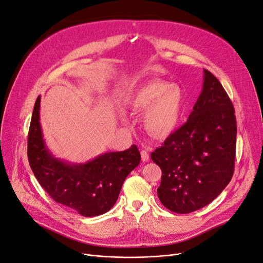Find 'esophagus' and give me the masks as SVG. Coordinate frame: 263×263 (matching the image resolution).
<instances>
[{
    "label": "esophagus",
    "instance_id": "34e87169",
    "mask_svg": "<svg viewBox=\"0 0 263 263\" xmlns=\"http://www.w3.org/2000/svg\"><path fill=\"white\" fill-rule=\"evenodd\" d=\"M149 151H150V148L149 147H145L144 149L141 150V160L146 162V161H149Z\"/></svg>",
    "mask_w": 263,
    "mask_h": 263
}]
</instances>
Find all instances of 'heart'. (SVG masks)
Masks as SVG:
<instances>
[{
	"label": "heart",
	"mask_w": 263,
	"mask_h": 263,
	"mask_svg": "<svg viewBox=\"0 0 263 263\" xmlns=\"http://www.w3.org/2000/svg\"><path fill=\"white\" fill-rule=\"evenodd\" d=\"M130 107L143 113L145 129L157 138H165L178 128L184 109V97L180 87L163 80H153L138 87L130 100Z\"/></svg>",
	"instance_id": "obj_1"
}]
</instances>
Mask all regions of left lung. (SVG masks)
I'll use <instances>...</instances> for the list:
<instances>
[{"label": "left lung", "mask_w": 263, "mask_h": 263, "mask_svg": "<svg viewBox=\"0 0 263 263\" xmlns=\"http://www.w3.org/2000/svg\"><path fill=\"white\" fill-rule=\"evenodd\" d=\"M236 136L233 103L204 69L203 89L186 123L151 153L162 171L157 192L163 206L187 214L215 200L233 178Z\"/></svg>", "instance_id": "left-lung-1"}]
</instances>
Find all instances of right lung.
I'll return each mask as SVG.
<instances>
[{
	"mask_svg": "<svg viewBox=\"0 0 263 263\" xmlns=\"http://www.w3.org/2000/svg\"><path fill=\"white\" fill-rule=\"evenodd\" d=\"M41 97L31 115L27 156L31 170L53 201L93 217L108 212L116 203L127 176L140 162L136 145L117 153L103 154L85 163L55 158L47 148L39 123Z\"/></svg>",
	"mask_w": 263,
	"mask_h": 263,
	"instance_id": "right-lung-1",
	"label": "right lung"
}]
</instances>
